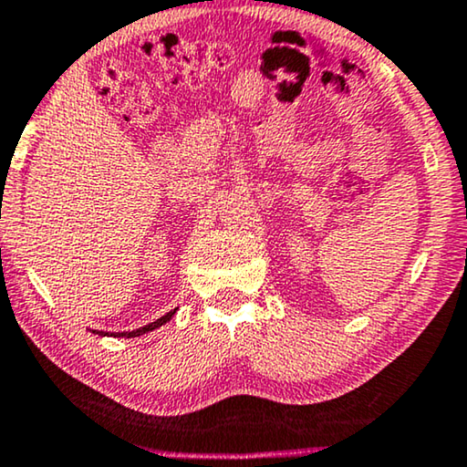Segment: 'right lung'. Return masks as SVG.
<instances>
[{"mask_svg": "<svg viewBox=\"0 0 467 467\" xmlns=\"http://www.w3.org/2000/svg\"><path fill=\"white\" fill-rule=\"evenodd\" d=\"M176 310H170L168 315H163L161 318H157L155 323H149V325H144V327H140V329H133V331H123V334H114V336H120V337H136V336H142V334H146V331H152L155 327H159V325H165L171 318V315H174ZM99 334H104V331H99Z\"/></svg>", "mask_w": 467, "mask_h": 467, "instance_id": "add662e5", "label": "right lung"}]
</instances>
